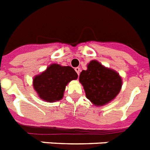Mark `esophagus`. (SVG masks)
Masks as SVG:
<instances>
[{"instance_id": "1", "label": "esophagus", "mask_w": 150, "mask_h": 150, "mask_svg": "<svg viewBox=\"0 0 150 150\" xmlns=\"http://www.w3.org/2000/svg\"><path fill=\"white\" fill-rule=\"evenodd\" d=\"M75 71H76V74L79 75V74H80V67H76V68H75Z\"/></svg>"}]
</instances>
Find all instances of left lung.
Returning <instances> with one entry per match:
<instances>
[{"label": "left lung", "mask_w": 150, "mask_h": 150, "mask_svg": "<svg viewBox=\"0 0 150 150\" xmlns=\"http://www.w3.org/2000/svg\"><path fill=\"white\" fill-rule=\"evenodd\" d=\"M79 81L83 86L86 98L96 106L107 104L120 92L122 81L116 70L93 60L87 69L80 73Z\"/></svg>", "instance_id": "1"}]
</instances>
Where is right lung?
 Here are the masks:
<instances>
[{"label": "right lung", "mask_w": 150, "mask_h": 150, "mask_svg": "<svg viewBox=\"0 0 150 150\" xmlns=\"http://www.w3.org/2000/svg\"><path fill=\"white\" fill-rule=\"evenodd\" d=\"M77 77V74L71 67L52 64L33 77V90L42 100L54 103L62 100L67 85Z\"/></svg>", "instance_id": "right-lung-1"}]
</instances>
